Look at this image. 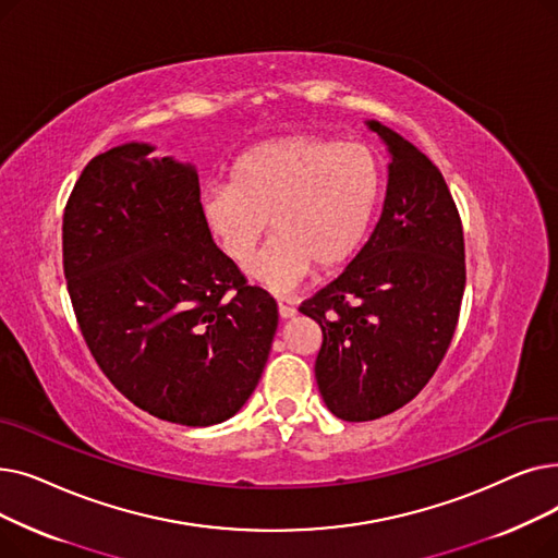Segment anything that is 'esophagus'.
<instances>
[{
  "instance_id": "esophagus-1",
  "label": "esophagus",
  "mask_w": 558,
  "mask_h": 558,
  "mask_svg": "<svg viewBox=\"0 0 558 558\" xmlns=\"http://www.w3.org/2000/svg\"><path fill=\"white\" fill-rule=\"evenodd\" d=\"M295 313H298V308H295V306H290V304L279 302V315L283 317V320H288V317H293Z\"/></svg>"
}]
</instances>
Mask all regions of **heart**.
Listing matches in <instances>:
<instances>
[{
	"label": "heart",
	"mask_w": 558,
	"mask_h": 558,
	"mask_svg": "<svg viewBox=\"0 0 558 558\" xmlns=\"http://www.w3.org/2000/svg\"><path fill=\"white\" fill-rule=\"evenodd\" d=\"M379 193V163L365 145L286 136L247 149L233 166L231 183L204 191L202 208L233 263L254 254L270 220L275 238L252 260L250 277L288 293L313 265L329 272L359 252Z\"/></svg>",
	"instance_id": "heart-1"
}]
</instances>
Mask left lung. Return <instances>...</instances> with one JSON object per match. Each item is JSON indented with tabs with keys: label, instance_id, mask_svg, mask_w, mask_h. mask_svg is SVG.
Masks as SVG:
<instances>
[{
	"label": "left lung",
	"instance_id": "obj_1",
	"mask_svg": "<svg viewBox=\"0 0 558 558\" xmlns=\"http://www.w3.org/2000/svg\"><path fill=\"white\" fill-rule=\"evenodd\" d=\"M390 163L379 222L344 272L300 311L320 325L315 381L327 409L367 422L427 386L457 331L465 245L440 170L377 120Z\"/></svg>",
	"mask_w": 558,
	"mask_h": 558
}]
</instances>
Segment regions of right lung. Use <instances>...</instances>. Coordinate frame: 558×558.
Returning <instances> with one entry per match:
<instances>
[{
	"label": "right lung",
	"mask_w": 558,
	"mask_h": 558,
	"mask_svg": "<svg viewBox=\"0 0 558 558\" xmlns=\"http://www.w3.org/2000/svg\"><path fill=\"white\" fill-rule=\"evenodd\" d=\"M124 143L95 156L63 214V272L101 373L185 427L235 415L277 331V302L214 243L195 166Z\"/></svg>",
	"instance_id": "add662e5"
}]
</instances>
